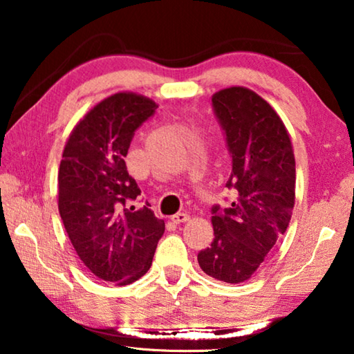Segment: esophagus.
Returning <instances> with one entry per match:
<instances>
[{
	"label": "esophagus",
	"instance_id": "esophagus-1",
	"mask_svg": "<svg viewBox=\"0 0 354 354\" xmlns=\"http://www.w3.org/2000/svg\"><path fill=\"white\" fill-rule=\"evenodd\" d=\"M189 220V215L185 212H178L175 215H171V221L173 223H184V221Z\"/></svg>",
	"mask_w": 354,
	"mask_h": 354
}]
</instances>
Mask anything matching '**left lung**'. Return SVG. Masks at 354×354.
Listing matches in <instances>:
<instances>
[{
    "label": "left lung",
    "mask_w": 354,
    "mask_h": 354,
    "mask_svg": "<svg viewBox=\"0 0 354 354\" xmlns=\"http://www.w3.org/2000/svg\"><path fill=\"white\" fill-rule=\"evenodd\" d=\"M214 115L231 154L227 207L214 205L211 247L198 253L209 277L243 283L284 234L295 203V158L283 120L259 95L230 87L212 97Z\"/></svg>",
    "instance_id": "8db88e82"
}]
</instances>
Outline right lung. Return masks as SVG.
<instances>
[{"instance_id": "add662e5", "label": "right lung", "mask_w": 354, "mask_h": 354, "mask_svg": "<svg viewBox=\"0 0 354 354\" xmlns=\"http://www.w3.org/2000/svg\"><path fill=\"white\" fill-rule=\"evenodd\" d=\"M154 101L115 93L71 131L59 167V214L80 259L95 277L118 286L151 267L164 220L133 206L140 189L127 169L131 140L154 115Z\"/></svg>"}]
</instances>
